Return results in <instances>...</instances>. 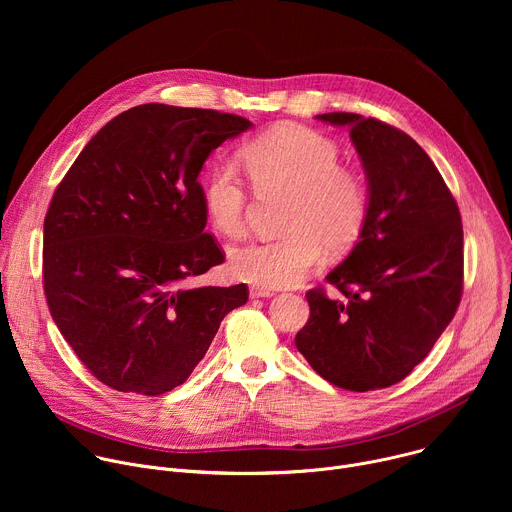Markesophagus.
I'll list each match as a JSON object with an SVG mask.
<instances>
[{"label":"esophagus","mask_w":512,"mask_h":512,"mask_svg":"<svg viewBox=\"0 0 512 512\" xmlns=\"http://www.w3.org/2000/svg\"><path fill=\"white\" fill-rule=\"evenodd\" d=\"M249 296H251V298H271V296H273V291H271V289H267V287L253 285V287L249 289Z\"/></svg>","instance_id":"obj_1"}]
</instances>
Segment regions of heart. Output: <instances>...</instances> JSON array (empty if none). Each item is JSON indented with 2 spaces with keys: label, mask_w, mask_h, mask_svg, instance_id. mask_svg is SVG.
<instances>
[{
  "label": "heart",
  "mask_w": 512,
  "mask_h": 512,
  "mask_svg": "<svg viewBox=\"0 0 512 512\" xmlns=\"http://www.w3.org/2000/svg\"><path fill=\"white\" fill-rule=\"evenodd\" d=\"M247 174L259 192H285L283 237L251 241L231 251L237 279L261 287L304 281L330 253L350 251L369 223L371 192L356 168L338 164V143L316 129L285 123L245 143ZM247 188L233 164H214L202 182L208 221L225 237H241Z\"/></svg>",
  "instance_id": "b5f03b06"
}]
</instances>
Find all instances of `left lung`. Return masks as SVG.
I'll list each match as a JSON object with an SVG mask.
<instances>
[{
	"label": "left lung",
	"mask_w": 512,
	"mask_h": 512,
	"mask_svg": "<svg viewBox=\"0 0 512 512\" xmlns=\"http://www.w3.org/2000/svg\"><path fill=\"white\" fill-rule=\"evenodd\" d=\"M318 119L348 125L369 180V223L352 253L310 289L296 346L312 369L348 391L403 381L452 322L464 289V231L442 174L405 131L356 113Z\"/></svg>",
	"instance_id": "left-lung-1"
}]
</instances>
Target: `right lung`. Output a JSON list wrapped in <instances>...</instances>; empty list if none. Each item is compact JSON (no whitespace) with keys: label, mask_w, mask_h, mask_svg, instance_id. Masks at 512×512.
I'll return each mask as SVG.
<instances>
[{"label":"right lung","mask_w":512,"mask_h":512,"mask_svg":"<svg viewBox=\"0 0 512 512\" xmlns=\"http://www.w3.org/2000/svg\"><path fill=\"white\" fill-rule=\"evenodd\" d=\"M251 127L214 109L139 105L111 119L70 166L44 218L50 314L103 385L162 395L182 385L245 283L184 287L225 261L204 233L198 174L212 150Z\"/></svg>","instance_id":"add662e5"}]
</instances>
